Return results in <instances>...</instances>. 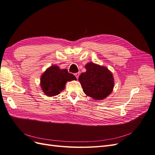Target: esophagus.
<instances>
[{"mask_svg": "<svg viewBox=\"0 0 155 155\" xmlns=\"http://www.w3.org/2000/svg\"><path fill=\"white\" fill-rule=\"evenodd\" d=\"M74 76L76 77V78H77V79H78V78H79V72L75 73V74H74Z\"/></svg>", "mask_w": 155, "mask_h": 155, "instance_id": "34e87169", "label": "esophagus"}]
</instances>
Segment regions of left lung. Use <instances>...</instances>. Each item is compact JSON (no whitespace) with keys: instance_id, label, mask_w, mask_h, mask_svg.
<instances>
[{"instance_id":"1","label":"left lung","mask_w":155,"mask_h":155,"mask_svg":"<svg viewBox=\"0 0 155 155\" xmlns=\"http://www.w3.org/2000/svg\"><path fill=\"white\" fill-rule=\"evenodd\" d=\"M86 72L81 74L79 81L84 93L95 100H102L113 91L114 80L112 73L106 67L92 62L85 66Z\"/></svg>"}]
</instances>
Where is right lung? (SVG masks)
<instances>
[{
	"mask_svg": "<svg viewBox=\"0 0 155 155\" xmlns=\"http://www.w3.org/2000/svg\"><path fill=\"white\" fill-rule=\"evenodd\" d=\"M77 80L73 74L67 69H61L57 65H52L41 75L40 86L46 96H57L65 88L67 81Z\"/></svg>",
	"mask_w": 155,
	"mask_h": 155,
	"instance_id": "add662e5",
	"label": "right lung"
}]
</instances>
